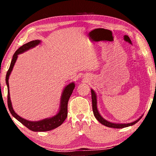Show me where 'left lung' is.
<instances>
[{
  "mask_svg": "<svg viewBox=\"0 0 156 156\" xmlns=\"http://www.w3.org/2000/svg\"><path fill=\"white\" fill-rule=\"evenodd\" d=\"M91 99H92V109H93V112L95 118L99 121V122L106 126H108V127H111V128H115V129H122L124 127H126V126H132L133 125H135L136 123H137L138 121L141 119V118L142 116H141L140 118H138V120H136V121H134L133 122L131 123H128V124H118V123H113V122H110L109 121L106 120L104 119L102 117L101 115L98 112V110L97 109V98H96V94L95 93L93 89H91Z\"/></svg>",
  "mask_w": 156,
  "mask_h": 156,
  "instance_id": "1",
  "label": "left lung"
}]
</instances>
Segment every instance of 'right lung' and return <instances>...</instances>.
<instances>
[{"instance_id":"1","label":"right lung","mask_w":156,"mask_h":156,"mask_svg":"<svg viewBox=\"0 0 156 156\" xmlns=\"http://www.w3.org/2000/svg\"><path fill=\"white\" fill-rule=\"evenodd\" d=\"M40 43L41 41L39 40L30 41L19 47L14 53V56H13L12 58L11 64H10V67L6 74V84L7 85V105H8L9 110L10 113H11V114L14 116L16 119H17L20 122L22 123L23 125H25L26 127L28 128L29 129H30V130L33 131H47L56 129L58 126L61 125L63 122L65 121V120L67 118V104L69 99L71 95H72L73 92V90L74 89L75 87L74 83H71L70 84H69L67 87H65L64 91H63L62 94L61 100H60V107L58 113L52 118H45V119L44 120H42L40 121H35V122H34V121L32 122V121L25 120L24 118L20 117V116L14 112L12 105L11 100H10V95L9 90V77L13 69V67H14L15 62L17 60L18 55L27 51V50L31 48H33V47L38 45Z\"/></svg>"}]
</instances>
